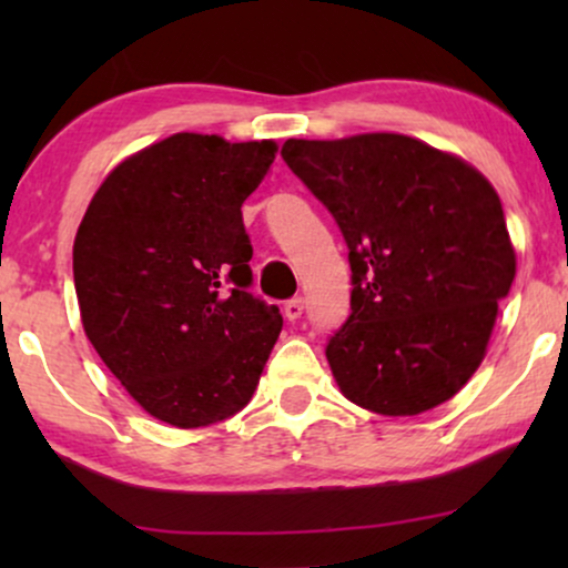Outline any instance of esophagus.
Instances as JSON below:
<instances>
[{
  "label": "esophagus",
  "instance_id": "esophagus-1",
  "mask_svg": "<svg viewBox=\"0 0 568 568\" xmlns=\"http://www.w3.org/2000/svg\"><path fill=\"white\" fill-rule=\"evenodd\" d=\"M302 313H305V300L302 297H294V300H290L284 305V315H286V321H300L302 317Z\"/></svg>",
  "mask_w": 568,
  "mask_h": 568
}]
</instances>
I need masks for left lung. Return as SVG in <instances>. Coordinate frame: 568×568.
I'll list each match as a JSON object with an SVG mask.
<instances>
[{"instance_id": "left-lung-1", "label": "left lung", "mask_w": 568, "mask_h": 568, "mask_svg": "<svg viewBox=\"0 0 568 568\" xmlns=\"http://www.w3.org/2000/svg\"><path fill=\"white\" fill-rule=\"evenodd\" d=\"M282 158L348 247L352 315L325 346L341 393L383 416L453 398L484 362L515 282L494 185L403 134L286 139Z\"/></svg>"}]
</instances>
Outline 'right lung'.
Listing matches in <instances>:
<instances>
[{
  "instance_id": "obj_1",
  "label": "right lung",
  "mask_w": 568,
  "mask_h": 568,
  "mask_svg": "<svg viewBox=\"0 0 568 568\" xmlns=\"http://www.w3.org/2000/svg\"><path fill=\"white\" fill-rule=\"evenodd\" d=\"M276 144L173 134L105 178L74 237L82 325L146 414L199 429L247 406L282 333L253 297L243 201Z\"/></svg>"
}]
</instances>
